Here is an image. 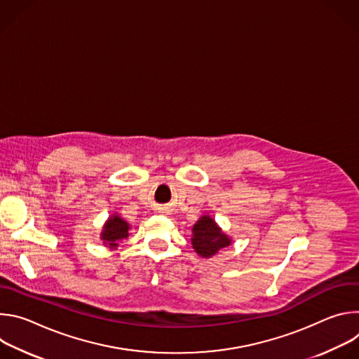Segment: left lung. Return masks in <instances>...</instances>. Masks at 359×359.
Here are the masks:
<instances>
[{
  "label": "left lung",
  "mask_w": 359,
  "mask_h": 359,
  "mask_svg": "<svg viewBox=\"0 0 359 359\" xmlns=\"http://www.w3.org/2000/svg\"><path fill=\"white\" fill-rule=\"evenodd\" d=\"M231 240L222 233L213 219L209 216H203L193 226V238L191 244L197 254L201 257H212L220 248L230 245Z\"/></svg>",
  "instance_id": "1"
}]
</instances>
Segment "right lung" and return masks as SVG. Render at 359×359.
<instances>
[{
    "label": "right lung",
    "mask_w": 359,
    "mask_h": 359,
    "mask_svg": "<svg viewBox=\"0 0 359 359\" xmlns=\"http://www.w3.org/2000/svg\"><path fill=\"white\" fill-rule=\"evenodd\" d=\"M128 230L129 224L125 220H122L119 216H112L105 224L104 231H102V240L111 247H116L119 240L126 238L129 236Z\"/></svg>",
    "instance_id": "1"
}]
</instances>
